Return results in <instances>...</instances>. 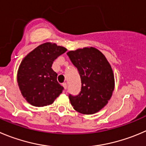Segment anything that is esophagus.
<instances>
[{"label": "esophagus", "instance_id": "34e87169", "mask_svg": "<svg viewBox=\"0 0 146 146\" xmlns=\"http://www.w3.org/2000/svg\"><path fill=\"white\" fill-rule=\"evenodd\" d=\"M62 86H63V87H64V90H66V87H67V85H66V83H63V84H62Z\"/></svg>", "mask_w": 146, "mask_h": 146}]
</instances>
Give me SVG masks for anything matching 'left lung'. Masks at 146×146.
<instances>
[{
	"mask_svg": "<svg viewBox=\"0 0 146 146\" xmlns=\"http://www.w3.org/2000/svg\"><path fill=\"white\" fill-rule=\"evenodd\" d=\"M72 64L81 77V92L69 95L71 105L78 112L92 115L102 110L110 100L115 89V78L110 64L95 47H84L68 51Z\"/></svg>",
	"mask_w": 146,
	"mask_h": 146,
	"instance_id": "obj_1",
	"label": "left lung"
}]
</instances>
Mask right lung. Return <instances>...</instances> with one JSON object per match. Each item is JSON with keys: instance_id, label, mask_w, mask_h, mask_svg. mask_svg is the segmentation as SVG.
I'll return each instance as SVG.
<instances>
[{"instance_id": "add662e5", "label": "right lung", "mask_w": 146, "mask_h": 146, "mask_svg": "<svg viewBox=\"0 0 146 146\" xmlns=\"http://www.w3.org/2000/svg\"><path fill=\"white\" fill-rule=\"evenodd\" d=\"M64 46L46 42L38 46L23 59L17 72L21 95L33 106L51 105L63 90L57 74L51 69L53 62L66 51Z\"/></svg>"}]
</instances>
